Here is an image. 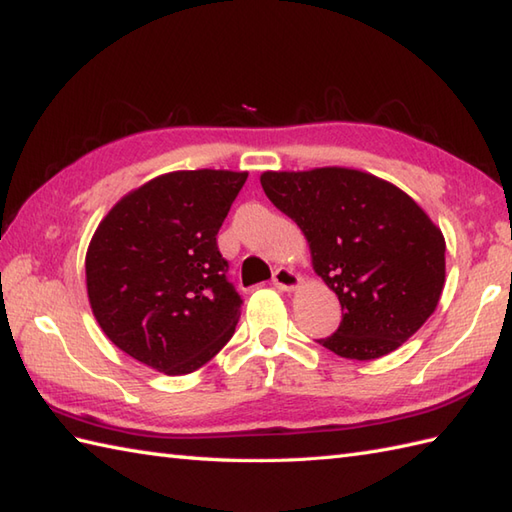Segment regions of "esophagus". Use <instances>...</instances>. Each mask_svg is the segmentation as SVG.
Wrapping results in <instances>:
<instances>
[{"mask_svg": "<svg viewBox=\"0 0 512 512\" xmlns=\"http://www.w3.org/2000/svg\"><path fill=\"white\" fill-rule=\"evenodd\" d=\"M300 282H302V278H300L298 274H295L293 269H289V267H278V269L274 271V285H276L278 289H282V291L298 289Z\"/></svg>", "mask_w": 512, "mask_h": 512, "instance_id": "obj_1", "label": "esophagus"}]
</instances>
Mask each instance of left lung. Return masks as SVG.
<instances>
[{
    "label": "left lung",
    "mask_w": 512,
    "mask_h": 512,
    "mask_svg": "<svg viewBox=\"0 0 512 512\" xmlns=\"http://www.w3.org/2000/svg\"><path fill=\"white\" fill-rule=\"evenodd\" d=\"M265 195L291 217L313 271L342 304V324L320 339L335 355L379 359L436 311L445 289V236L418 203L366 170H265Z\"/></svg>",
    "instance_id": "1"
}]
</instances>
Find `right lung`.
<instances>
[{
  "label": "right lung",
  "mask_w": 512,
  "mask_h": 512,
  "mask_svg": "<svg viewBox=\"0 0 512 512\" xmlns=\"http://www.w3.org/2000/svg\"><path fill=\"white\" fill-rule=\"evenodd\" d=\"M245 179V170H173L98 223L85 256L89 306L144 366L188 374L234 335L243 300L225 278L217 234Z\"/></svg>",
  "instance_id": "right-lung-1"
}]
</instances>
